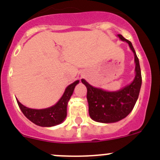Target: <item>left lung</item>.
Segmentation results:
<instances>
[{
  "instance_id": "left-lung-1",
  "label": "left lung",
  "mask_w": 160,
  "mask_h": 160,
  "mask_svg": "<svg viewBox=\"0 0 160 160\" xmlns=\"http://www.w3.org/2000/svg\"><path fill=\"white\" fill-rule=\"evenodd\" d=\"M118 37L128 43L135 56V77L133 82L118 91L108 92L90 85L85 80L81 81L88 89L87 98L89 104V114L95 122L112 123L125 118L132 111L139 94L142 75L138 61L132 42L122 35Z\"/></svg>"
}]
</instances>
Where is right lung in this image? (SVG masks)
I'll return each mask as SVG.
<instances>
[{"label": "right lung", "instance_id": "1", "mask_svg": "<svg viewBox=\"0 0 160 160\" xmlns=\"http://www.w3.org/2000/svg\"><path fill=\"white\" fill-rule=\"evenodd\" d=\"M79 83L77 80L69 85L59 101L49 108L36 110L25 107L17 101L18 104L25 117L35 125L42 127H51L62 123L67 117V103L72 94L75 86Z\"/></svg>", "mask_w": 160, "mask_h": 160}]
</instances>
